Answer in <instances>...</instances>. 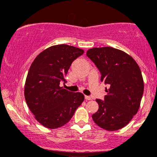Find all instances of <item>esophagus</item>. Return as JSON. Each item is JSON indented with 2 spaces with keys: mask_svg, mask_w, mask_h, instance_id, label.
Returning a JSON list of instances; mask_svg holds the SVG:
<instances>
[{
  "mask_svg": "<svg viewBox=\"0 0 157 157\" xmlns=\"http://www.w3.org/2000/svg\"><path fill=\"white\" fill-rule=\"evenodd\" d=\"M85 99H86V100H91V97L90 96H85Z\"/></svg>",
  "mask_w": 157,
  "mask_h": 157,
  "instance_id": "obj_1",
  "label": "esophagus"
}]
</instances>
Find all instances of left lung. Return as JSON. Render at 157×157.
I'll return each mask as SVG.
<instances>
[{"label": "left lung", "instance_id": "1", "mask_svg": "<svg viewBox=\"0 0 157 157\" xmlns=\"http://www.w3.org/2000/svg\"><path fill=\"white\" fill-rule=\"evenodd\" d=\"M86 56L101 73V82L109 86L103 100L97 99L98 111L94 122L105 130L121 129L137 113L144 91L141 70L132 57L112 47L90 48Z\"/></svg>", "mask_w": 157, "mask_h": 157}]
</instances>
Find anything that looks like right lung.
Wrapping results in <instances>:
<instances>
[{
	"mask_svg": "<svg viewBox=\"0 0 157 157\" xmlns=\"http://www.w3.org/2000/svg\"><path fill=\"white\" fill-rule=\"evenodd\" d=\"M84 51L66 44L48 47L30 66L24 88L26 104L35 118L47 128H57L71 120L84 100L80 92L60 87L71 63Z\"/></svg>",
	"mask_w": 157,
	"mask_h": 157,
	"instance_id": "1",
	"label": "right lung"
}]
</instances>
